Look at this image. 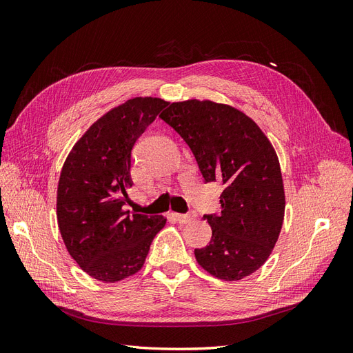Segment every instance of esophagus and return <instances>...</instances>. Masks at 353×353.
<instances>
[{"mask_svg":"<svg viewBox=\"0 0 353 353\" xmlns=\"http://www.w3.org/2000/svg\"><path fill=\"white\" fill-rule=\"evenodd\" d=\"M196 212H190V213H174V218L181 222V223H187L190 221H193L196 218Z\"/></svg>","mask_w":353,"mask_h":353,"instance_id":"1","label":"esophagus"}]
</instances>
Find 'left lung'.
<instances>
[{"label":"left lung","mask_w":353,"mask_h":353,"mask_svg":"<svg viewBox=\"0 0 353 353\" xmlns=\"http://www.w3.org/2000/svg\"><path fill=\"white\" fill-rule=\"evenodd\" d=\"M160 117L193 152L205 183H219L221 213L205 215L209 245L196 249L199 265L216 279L237 281L270 258L284 219L279 157L249 116L227 104L188 100Z\"/></svg>","instance_id":"8db88e82"}]
</instances>
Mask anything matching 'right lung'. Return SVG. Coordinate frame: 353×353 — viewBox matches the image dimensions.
<instances>
[{
    "label": "right lung",
    "mask_w": 353,
    "mask_h": 353,
    "mask_svg": "<svg viewBox=\"0 0 353 353\" xmlns=\"http://www.w3.org/2000/svg\"><path fill=\"white\" fill-rule=\"evenodd\" d=\"M166 101L128 100L91 125L69 153L57 188V221L72 258L92 279L116 283L141 270L166 219L126 210L131 153Z\"/></svg>",
    "instance_id": "add662e5"
}]
</instances>
